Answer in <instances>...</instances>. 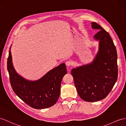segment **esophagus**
<instances>
[{
  "instance_id": "34e87169",
  "label": "esophagus",
  "mask_w": 126,
  "mask_h": 126,
  "mask_svg": "<svg viewBox=\"0 0 126 126\" xmlns=\"http://www.w3.org/2000/svg\"><path fill=\"white\" fill-rule=\"evenodd\" d=\"M66 65L68 66H70L72 65V63L70 61H67L66 62Z\"/></svg>"
}]
</instances>
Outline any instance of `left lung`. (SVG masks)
<instances>
[{
	"label": "left lung",
	"mask_w": 126,
	"mask_h": 126,
	"mask_svg": "<svg viewBox=\"0 0 126 126\" xmlns=\"http://www.w3.org/2000/svg\"><path fill=\"white\" fill-rule=\"evenodd\" d=\"M93 29L99 30L94 38L99 41V51L93 63L73 68L71 74L78 93L86 102L105 98L117 81V52L109 32L96 22Z\"/></svg>",
	"instance_id": "obj_1"
}]
</instances>
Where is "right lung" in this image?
Masks as SVG:
<instances>
[{
	"label": "right lung",
	"mask_w": 126,
	"mask_h": 126,
	"mask_svg": "<svg viewBox=\"0 0 126 126\" xmlns=\"http://www.w3.org/2000/svg\"><path fill=\"white\" fill-rule=\"evenodd\" d=\"M7 70L15 94L27 105L36 109L48 108L56 103L60 96L61 81L67 73L65 64L63 63L38 80L28 81L15 70L10 50L7 59Z\"/></svg>",
	"instance_id": "1"
}]
</instances>
